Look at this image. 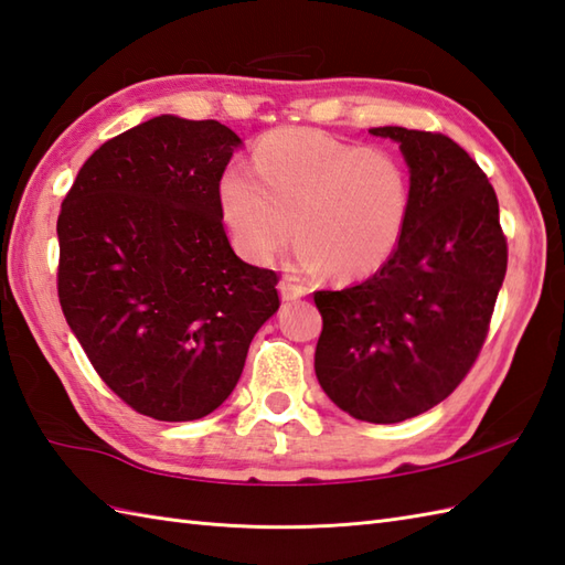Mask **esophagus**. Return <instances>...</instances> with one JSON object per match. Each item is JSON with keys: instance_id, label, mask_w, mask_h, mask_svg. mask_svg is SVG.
Here are the masks:
<instances>
[{"instance_id": "esophagus-1", "label": "esophagus", "mask_w": 565, "mask_h": 565, "mask_svg": "<svg viewBox=\"0 0 565 565\" xmlns=\"http://www.w3.org/2000/svg\"><path fill=\"white\" fill-rule=\"evenodd\" d=\"M279 294H281V301H296V298L306 296V289L301 284H296L294 279H281L279 281Z\"/></svg>"}]
</instances>
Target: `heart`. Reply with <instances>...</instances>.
I'll return each mask as SVG.
<instances>
[{"label":"heart","mask_w":565,"mask_h":565,"mask_svg":"<svg viewBox=\"0 0 565 565\" xmlns=\"http://www.w3.org/2000/svg\"><path fill=\"white\" fill-rule=\"evenodd\" d=\"M218 177V209L235 249L267 264L294 235L296 267L354 281L381 269L398 247L411 184L403 164L308 128H281Z\"/></svg>","instance_id":"obj_1"}]
</instances>
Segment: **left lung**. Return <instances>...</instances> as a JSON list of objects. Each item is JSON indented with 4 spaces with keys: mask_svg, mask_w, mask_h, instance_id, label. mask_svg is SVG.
<instances>
[{
    "mask_svg": "<svg viewBox=\"0 0 565 565\" xmlns=\"http://www.w3.org/2000/svg\"><path fill=\"white\" fill-rule=\"evenodd\" d=\"M401 146L411 211L398 247L366 281L316 291V376L356 419L403 423L459 386L486 342L508 271L495 189L441 134L369 128Z\"/></svg>",
    "mask_w": 565,
    "mask_h": 565,
    "instance_id": "obj_1",
    "label": "left lung"
}]
</instances>
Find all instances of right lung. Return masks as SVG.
Masks as SVG:
<instances>
[{"instance_id":"right-lung-1","label":"right lung","mask_w":565,"mask_h":565,"mask_svg":"<svg viewBox=\"0 0 565 565\" xmlns=\"http://www.w3.org/2000/svg\"><path fill=\"white\" fill-rule=\"evenodd\" d=\"M239 146L218 121L154 116L94 150L57 215L70 330L106 386L162 423L223 405L279 310V276L239 259L221 218Z\"/></svg>"}]
</instances>
